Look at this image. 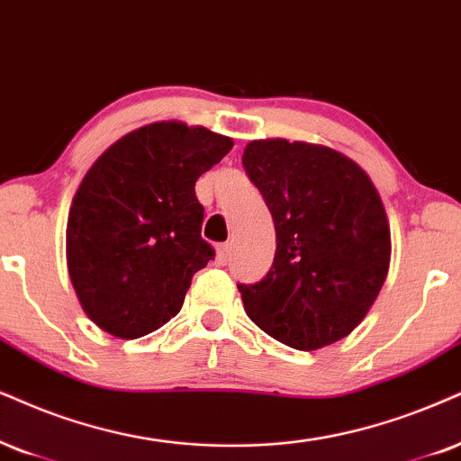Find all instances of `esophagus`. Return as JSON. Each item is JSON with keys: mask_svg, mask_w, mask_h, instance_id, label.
Masks as SVG:
<instances>
[{"mask_svg": "<svg viewBox=\"0 0 461 461\" xmlns=\"http://www.w3.org/2000/svg\"><path fill=\"white\" fill-rule=\"evenodd\" d=\"M217 258H219L221 264H227V261H230V258H231V244H230V242L219 244V249H217Z\"/></svg>", "mask_w": 461, "mask_h": 461, "instance_id": "34e87169", "label": "esophagus"}]
</instances>
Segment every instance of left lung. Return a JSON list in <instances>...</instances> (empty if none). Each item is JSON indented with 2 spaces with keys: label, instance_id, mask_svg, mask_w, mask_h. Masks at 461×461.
Listing matches in <instances>:
<instances>
[{
  "label": "left lung",
  "instance_id": "obj_1",
  "mask_svg": "<svg viewBox=\"0 0 461 461\" xmlns=\"http://www.w3.org/2000/svg\"><path fill=\"white\" fill-rule=\"evenodd\" d=\"M242 166L276 230L270 272L238 285L244 311L291 348L340 340L387 278L392 238L381 195L357 163L319 144L255 140Z\"/></svg>",
  "mask_w": 461,
  "mask_h": 461
}]
</instances>
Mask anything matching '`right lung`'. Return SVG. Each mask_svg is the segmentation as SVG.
I'll return each instance as SVG.
<instances>
[{
    "mask_svg": "<svg viewBox=\"0 0 461 461\" xmlns=\"http://www.w3.org/2000/svg\"><path fill=\"white\" fill-rule=\"evenodd\" d=\"M231 147L167 121L127 133L86 172L68 217V270L104 331L133 340L183 308L194 274L214 258L195 183Z\"/></svg>",
    "mask_w": 461,
    "mask_h": 461,
    "instance_id": "add662e5",
    "label": "right lung"
}]
</instances>
